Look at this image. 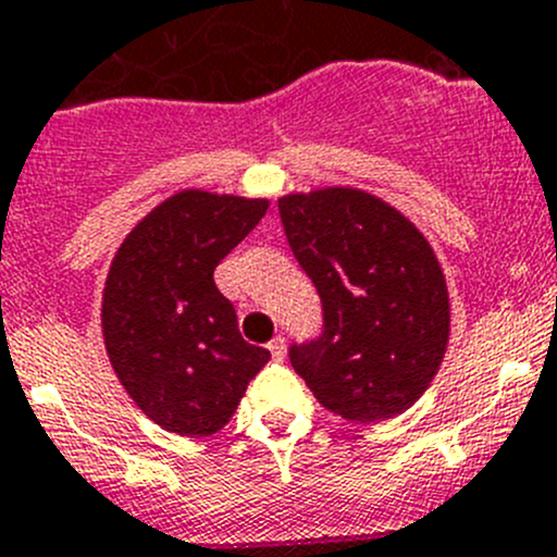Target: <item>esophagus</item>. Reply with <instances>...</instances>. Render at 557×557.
Returning a JSON list of instances; mask_svg holds the SVG:
<instances>
[{
	"mask_svg": "<svg viewBox=\"0 0 557 557\" xmlns=\"http://www.w3.org/2000/svg\"><path fill=\"white\" fill-rule=\"evenodd\" d=\"M269 351H272L274 360H285V337L277 335L272 343H269Z\"/></svg>",
	"mask_w": 557,
	"mask_h": 557,
	"instance_id": "esophagus-1",
	"label": "esophagus"
}]
</instances>
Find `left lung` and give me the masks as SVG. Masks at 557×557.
<instances>
[{
  "label": "left lung",
  "mask_w": 557,
  "mask_h": 557,
  "mask_svg": "<svg viewBox=\"0 0 557 557\" xmlns=\"http://www.w3.org/2000/svg\"><path fill=\"white\" fill-rule=\"evenodd\" d=\"M280 220L324 310L290 366L346 420L393 418L440 371L450 335L445 274L423 233L389 202L349 186L280 197Z\"/></svg>",
  "instance_id": "8db88e82"
}]
</instances>
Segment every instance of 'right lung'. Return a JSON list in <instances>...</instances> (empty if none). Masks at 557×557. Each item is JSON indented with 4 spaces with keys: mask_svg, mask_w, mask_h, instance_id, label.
I'll return each mask as SVG.
<instances>
[{
    "mask_svg": "<svg viewBox=\"0 0 557 557\" xmlns=\"http://www.w3.org/2000/svg\"><path fill=\"white\" fill-rule=\"evenodd\" d=\"M269 200L184 189L126 236L103 285V343L139 409L181 436L216 434L269 351L242 337L214 269Z\"/></svg>",
    "mask_w": 557,
    "mask_h": 557,
    "instance_id": "add662e5",
    "label": "right lung"
}]
</instances>
